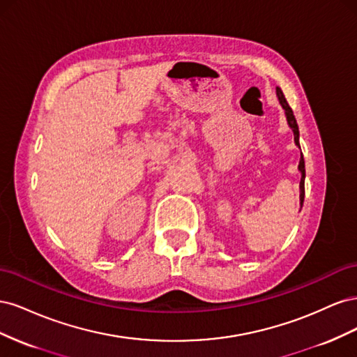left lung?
I'll return each instance as SVG.
<instances>
[{
    "label": "left lung",
    "mask_w": 357,
    "mask_h": 357,
    "mask_svg": "<svg viewBox=\"0 0 357 357\" xmlns=\"http://www.w3.org/2000/svg\"><path fill=\"white\" fill-rule=\"evenodd\" d=\"M277 96H278V100H280V104L283 105V109H284V112H286L287 123H289V126L291 128V131H294L295 143H296V146L299 147V129H298V123H296L295 114H294V112H291L289 102H287L286 98H284V93H283V91L280 89V88H277ZM298 168H299L301 174H302L301 183H299V189H301V195H299V197H301V207H302V204H304V197H305V162H304V158H302V156H301L299 167H298Z\"/></svg>",
    "instance_id": "1"
}]
</instances>
